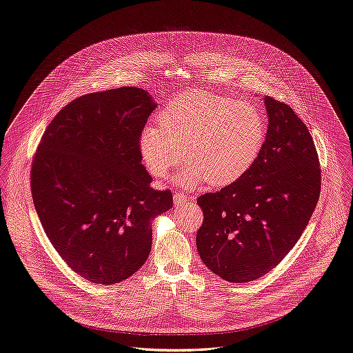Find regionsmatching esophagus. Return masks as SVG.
<instances>
[{
	"label": "esophagus",
	"instance_id": "1",
	"mask_svg": "<svg viewBox=\"0 0 353 353\" xmlns=\"http://www.w3.org/2000/svg\"><path fill=\"white\" fill-rule=\"evenodd\" d=\"M190 201H192V196H187V195L179 194V192L174 194V203H175L176 207H182L183 204L190 203Z\"/></svg>",
	"mask_w": 353,
	"mask_h": 353
}]
</instances>
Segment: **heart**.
Listing matches in <instances>:
<instances>
[{
	"label": "heart",
	"mask_w": 353,
	"mask_h": 353,
	"mask_svg": "<svg viewBox=\"0 0 353 353\" xmlns=\"http://www.w3.org/2000/svg\"><path fill=\"white\" fill-rule=\"evenodd\" d=\"M161 126H146L139 139L149 172L165 178L185 154L179 182L195 187H228L241 179L260 158L267 122L263 112L248 102L208 92H185L174 97L158 114Z\"/></svg>",
	"instance_id": "1"
}]
</instances>
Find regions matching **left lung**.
Returning <instances> with one entry per match:
<instances>
[{
	"mask_svg": "<svg viewBox=\"0 0 353 353\" xmlns=\"http://www.w3.org/2000/svg\"><path fill=\"white\" fill-rule=\"evenodd\" d=\"M267 139L237 182L198 196L204 221L201 260L231 283L253 281L288 256L321 195V165L307 126L286 103L265 96Z\"/></svg>",
	"mask_w": 353,
	"mask_h": 353,
	"instance_id": "1",
	"label": "left lung"
}]
</instances>
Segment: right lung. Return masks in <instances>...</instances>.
I'll list each match as a JSON object with an SVG mask.
<instances>
[{"label": "right lung", "instance_id": "right-lung-1", "mask_svg": "<svg viewBox=\"0 0 353 353\" xmlns=\"http://www.w3.org/2000/svg\"><path fill=\"white\" fill-rule=\"evenodd\" d=\"M157 108L139 88L89 93L47 126L31 165L32 203L59 256L96 284L137 273L172 192L150 187L139 139Z\"/></svg>", "mask_w": 353, "mask_h": 353}]
</instances>
